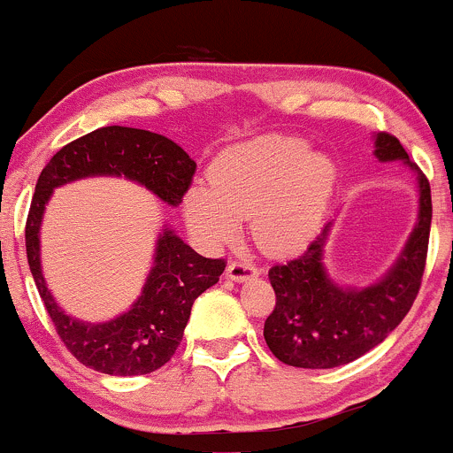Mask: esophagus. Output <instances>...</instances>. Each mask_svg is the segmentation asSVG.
Instances as JSON below:
<instances>
[{
  "label": "esophagus",
  "instance_id": "esophagus-1",
  "mask_svg": "<svg viewBox=\"0 0 453 453\" xmlns=\"http://www.w3.org/2000/svg\"><path fill=\"white\" fill-rule=\"evenodd\" d=\"M258 273V269L252 265V263H246V261H233L228 263L226 267V276L231 278V280L235 282H243V280H250Z\"/></svg>",
  "mask_w": 453,
  "mask_h": 453
}]
</instances>
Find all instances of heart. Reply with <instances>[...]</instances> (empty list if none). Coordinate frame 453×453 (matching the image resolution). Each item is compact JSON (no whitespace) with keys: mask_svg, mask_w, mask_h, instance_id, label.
<instances>
[{"mask_svg":"<svg viewBox=\"0 0 453 453\" xmlns=\"http://www.w3.org/2000/svg\"><path fill=\"white\" fill-rule=\"evenodd\" d=\"M338 184L332 156L293 134H261L226 147L210 184H192L181 211L196 240L225 248L252 216L254 240L272 254L302 252L321 231Z\"/></svg>","mask_w":453,"mask_h":453,"instance_id":"heart-1","label":"heart"}]
</instances>
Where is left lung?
I'll return each instance as SVG.
<instances>
[{
    "instance_id": "1",
    "label": "left lung",
    "mask_w": 453,
    "mask_h": 453,
    "mask_svg": "<svg viewBox=\"0 0 453 453\" xmlns=\"http://www.w3.org/2000/svg\"><path fill=\"white\" fill-rule=\"evenodd\" d=\"M374 156L380 162L400 160L413 171L418 222L388 272L365 287L340 284L325 267L334 220L323 226L306 252L269 269L276 308L267 317L263 336L282 364L321 370L355 362L398 327L418 297L432 222L430 184L395 136L374 134Z\"/></svg>"
}]
</instances>
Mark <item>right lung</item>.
Returning <instances> with one entry per match:
<instances>
[{
	"instance_id": "obj_1",
	"label": "right lung",
	"mask_w": 453,
	"mask_h": 453,
	"mask_svg": "<svg viewBox=\"0 0 453 453\" xmlns=\"http://www.w3.org/2000/svg\"><path fill=\"white\" fill-rule=\"evenodd\" d=\"M195 171L196 162L175 141L150 130L106 126L62 147L40 173L25 226L27 261L59 338L81 364L111 377L158 370L180 347L195 299L218 282L226 265L225 258L201 257L162 225L154 263L132 306L109 321H81L49 291L40 261V228L53 190L85 177H126L177 207Z\"/></svg>"
}]
</instances>
